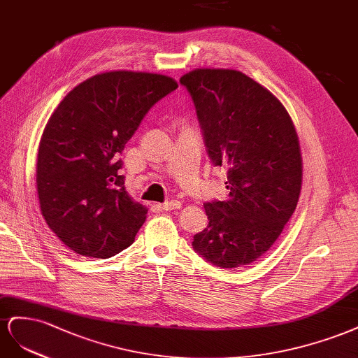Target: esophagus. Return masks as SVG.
<instances>
[{
	"label": "esophagus",
	"mask_w": 358,
	"mask_h": 358,
	"mask_svg": "<svg viewBox=\"0 0 358 358\" xmlns=\"http://www.w3.org/2000/svg\"><path fill=\"white\" fill-rule=\"evenodd\" d=\"M160 207H162L163 210H166V211H171V210H178V208H181V202H180V201L163 202V203H160Z\"/></svg>",
	"instance_id": "obj_1"
}]
</instances>
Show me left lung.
Wrapping results in <instances>:
<instances>
[{
	"label": "left lung",
	"mask_w": 358,
	"mask_h": 358,
	"mask_svg": "<svg viewBox=\"0 0 358 358\" xmlns=\"http://www.w3.org/2000/svg\"><path fill=\"white\" fill-rule=\"evenodd\" d=\"M214 166L227 168V201L203 203L208 227L193 249L220 268L257 261L297 207L303 162L288 110L238 70L196 69L181 76Z\"/></svg>",
	"instance_id": "obj_1"
}]
</instances>
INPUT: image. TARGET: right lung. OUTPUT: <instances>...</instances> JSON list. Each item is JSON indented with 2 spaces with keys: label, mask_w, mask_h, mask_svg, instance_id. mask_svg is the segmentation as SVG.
<instances>
[{
  "label": "right lung",
  "mask_w": 358,
  "mask_h": 358,
  "mask_svg": "<svg viewBox=\"0 0 358 358\" xmlns=\"http://www.w3.org/2000/svg\"><path fill=\"white\" fill-rule=\"evenodd\" d=\"M176 88L165 75L106 71L76 85L50 115L37 193L48 227L70 250L106 259L135 241L148 210L130 198L118 157L151 106Z\"/></svg>",
  "instance_id": "obj_1"
}]
</instances>
